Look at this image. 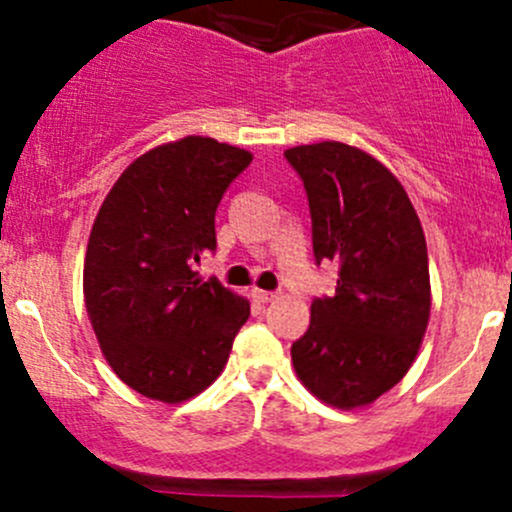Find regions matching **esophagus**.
I'll list each match as a JSON object with an SVG mask.
<instances>
[{
    "instance_id": "34e87169",
    "label": "esophagus",
    "mask_w": 512,
    "mask_h": 512,
    "mask_svg": "<svg viewBox=\"0 0 512 512\" xmlns=\"http://www.w3.org/2000/svg\"><path fill=\"white\" fill-rule=\"evenodd\" d=\"M252 297L257 299V302H262V304H267V302H275L277 299V292H267V289H252Z\"/></svg>"
}]
</instances>
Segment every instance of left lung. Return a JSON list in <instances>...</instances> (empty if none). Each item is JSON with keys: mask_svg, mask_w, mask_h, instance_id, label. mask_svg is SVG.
I'll return each mask as SVG.
<instances>
[{"mask_svg": "<svg viewBox=\"0 0 512 512\" xmlns=\"http://www.w3.org/2000/svg\"><path fill=\"white\" fill-rule=\"evenodd\" d=\"M307 190L317 262H339L334 297L312 302L292 344L299 381L337 409L369 406L414 364L431 314L421 220L396 175L361 148L285 151Z\"/></svg>", "mask_w": 512, "mask_h": 512, "instance_id": "left-lung-1", "label": "left lung"}]
</instances>
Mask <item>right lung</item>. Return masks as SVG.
<instances>
[{"label": "right lung", "instance_id": "1", "mask_svg": "<svg viewBox=\"0 0 512 512\" xmlns=\"http://www.w3.org/2000/svg\"><path fill=\"white\" fill-rule=\"evenodd\" d=\"M252 153L188 136L133 160L91 227L84 302L118 379L180 404L208 389L250 302L193 270L215 250V210Z\"/></svg>", "mask_w": 512, "mask_h": 512}]
</instances>
